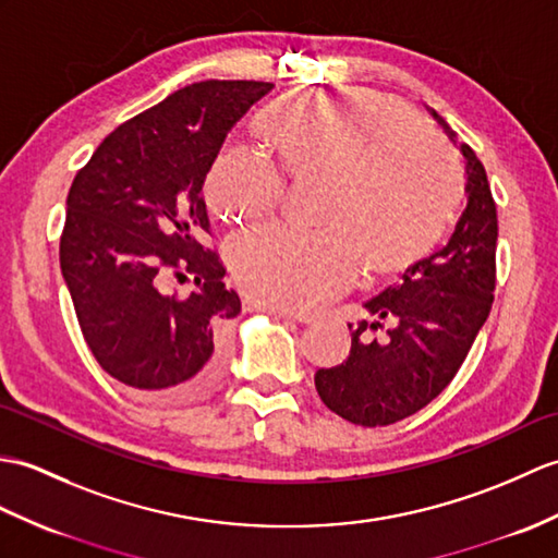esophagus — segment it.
Returning <instances> with one entry per match:
<instances>
[{
    "instance_id": "1",
    "label": "esophagus",
    "mask_w": 558,
    "mask_h": 558,
    "mask_svg": "<svg viewBox=\"0 0 558 558\" xmlns=\"http://www.w3.org/2000/svg\"><path fill=\"white\" fill-rule=\"evenodd\" d=\"M244 306H247L250 311H268V314H274L278 318H292V320H308L306 314H300V311H292V308H282V306H276V304H268V302H262V300H254V296H247L244 300Z\"/></svg>"
}]
</instances>
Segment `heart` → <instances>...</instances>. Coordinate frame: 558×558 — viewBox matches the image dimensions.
Returning a JSON list of instances; mask_svg holds the SVG:
<instances>
[{
	"mask_svg": "<svg viewBox=\"0 0 558 558\" xmlns=\"http://www.w3.org/2000/svg\"><path fill=\"white\" fill-rule=\"evenodd\" d=\"M280 171L320 185L318 232L268 226L228 247L242 290L256 300L311 308L354 282L404 274L442 240L463 192L459 159L404 101L371 89H296L254 123ZM282 178L244 151L220 154L206 175V202L230 220L266 218Z\"/></svg>",
	"mask_w": 558,
	"mask_h": 558,
	"instance_id": "b5f03b06",
	"label": "heart"
}]
</instances>
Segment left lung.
Here are the masks:
<instances>
[{
  "mask_svg": "<svg viewBox=\"0 0 558 558\" xmlns=\"http://www.w3.org/2000/svg\"><path fill=\"white\" fill-rule=\"evenodd\" d=\"M433 116L457 142L442 116ZM461 151L469 206L447 247L366 302L373 323H349L354 335L347 361L316 371L323 404L349 423L390 425L430 404L454 380L489 316L497 288V204L483 161L465 142ZM378 329L386 335L373 339Z\"/></svg>",
  "mask_w": 558,
  "mask_h": 558,
  "instance_id": "obj_1",
  "label": "left lung"
}]
</instances>
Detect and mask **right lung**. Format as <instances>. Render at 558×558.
<instances>
[{"label": "right lung", "instance_id": "obj_1", "mask_svg": "<svg viewBox=\"0 0 558 558\" xmlns=\"http://www.w3.org/2000/svg\"><path fill=\"white\" fill-rule=\"evenodd\" d=\"M274 83L206 81L178 89L104 137L66 197L59 262L83 338L131 390L185 399L204 392L228 354L240 296L204 242L202 185L228 131ZM198 290L163 295L168 276Z\"/></svg>", "mask_w": 558, "mask_h": 558}]
</instances>
